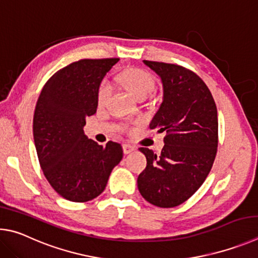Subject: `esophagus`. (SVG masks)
Wrapping results in <instances>:
<instances>
[{
	"label": "esophagus",
	"mask_w": 258,
	"mask_h": 258,
	"mask_svg": "<svg viewBox=\"0 0 258 258\" xmlns=\"http://www.w3.org/2000/svg\"><path fill=\"white\" fill-rule=\"evenodd\" d=\"M135 151V147L130 145V144H124L123 145V153L124 154H130V153Z\"/></svg>",
	"instance_id": "obj_1"
}]
</instances>
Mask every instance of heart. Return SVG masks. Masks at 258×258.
Returning a JSON list of instances; mask_svg holds the SVG:
<instances>
[{
	"label": "heart",
	"instance_id": "1",
	"mask_svg": "<svg viewBox=\"0 0 258 258\" xmlns=\"http://www.w3.org/2000/svg\"><path fill=\"white\" fill-rule=\"evenodd\" d=\"M119 80L122 86L126 89V92L135 98L141 96H147V95L151 94L155 88V81L152 78V76L148 74V72L142 69H136V68L124 70L119 76ZM108 93H110V87H108L107 83L103 81V83L99 85L97 90L98 104H102L105 101Z\"/></svg>",
	"mask_w": 258,
	"mask_h": 258
}]
</instances>
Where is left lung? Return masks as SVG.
<instances>
[{
  "instance_id": "1",
  "label": "left lung",
  "mask_w": 258,
  "mask_h": 258,
  "mask_svg": "<svg viewBox=\"0 0 258 258\" xmlns=\"http://www.w3.org/2000/svg\"><path fill=\"white\" fill-rule=\"evenodd\" d=\"M161 79L163 98L150 128L165 133L160 155L141 147L147 160L138 175L142 196L159 207H174L197 191L218 148V110L204 81L180 66L144 60Z\"/></svg>"
}]
</instances>
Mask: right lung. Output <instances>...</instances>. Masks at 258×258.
Segmentation results:
<instances>
[{"label":"right lung","mask_w":258,"mask_h":258,"mask_svg":"<svg viewBox=\"0 0 258 258\" xmlns=\"http://www.w3.org/2000/svg\"><path fill=\"white\" fill-rule=\"evenodd\" d=\"M119 58L80 60L55 72L36 104L33 133L40 168L58 195L84 203L101 195L123 151L120 144L98 145L84 133L96 113L97 90Z\"/></svg>","instance_id":"add662e5"}]
</instances>
